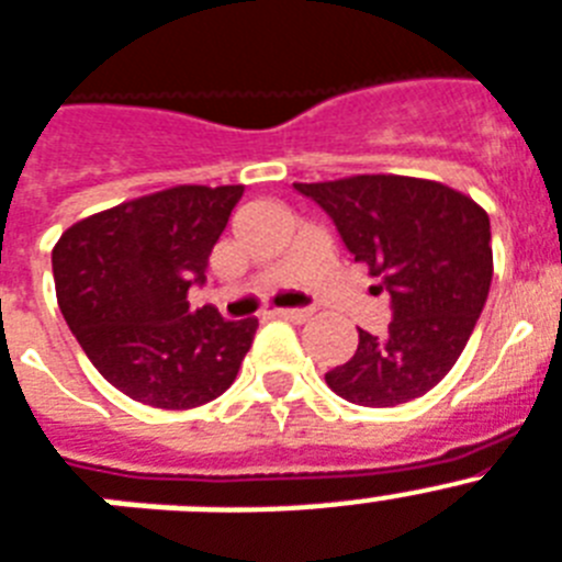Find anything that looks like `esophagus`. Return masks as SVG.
Masks as SVG:
<instances>
[{
  "label": "esophagus",
  "instance_id": "1",
  "mask_svg": "<svg viewBox=\"0 0 562 562\" xmlns=\"http://www.w3.org/2000/svg\"><path fill=\"white\" fill-rule=\"evenodd\" d=\"M273 314L280 319H289V323H305V319H311L308 308H277Z\"/></svg>",
  "mask_w": 562,
  "mask_h": 562
}]
</instances>
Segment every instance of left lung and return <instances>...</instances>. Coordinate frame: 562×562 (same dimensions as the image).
Masks as SVG:
<instances>
[{"mask_svg": "<svg viewBox=\"0 0 562 562\" xmlns=\"http://www.w3.org/2000/svg\"><path fill=\"white\" fill-rule=\"evenodd\" d=\"M389 291V334L360 331L353 357L325 374L334 394L369 408L423 397L463 353L492 285V225L477 202L434 182L360 173L294 182Z\"/></svg>", "mask_w": 562, "mask_h": 562, "instance_id": "obj_1", "label": "left lung"}]
</instances>
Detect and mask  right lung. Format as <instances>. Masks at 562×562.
<instances>
[{"label":"right lung","instance_id":"1","mask_svg":"<svg viewBox=\"0 0 562 562\" xmlns=\"http://www.w3.org/2000/svg\"><path fill=\"white\" fill-rule=\"evenodd\" d=\"M243 186H177L85 216L54 245L56 300L113 389L168 412L211 403L237 380L257 319L191 311Z\"/></svg>","mask_w":562,"mask_h":562}]
</instances>
